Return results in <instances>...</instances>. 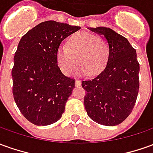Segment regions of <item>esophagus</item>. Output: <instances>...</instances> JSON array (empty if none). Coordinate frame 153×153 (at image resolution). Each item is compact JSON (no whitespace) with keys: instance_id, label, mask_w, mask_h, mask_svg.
<instances>
[{"instance_id":"1","label":"esophagus","mask_w":153,"mask_h":153,"mask_svg":"<svg viewBox=\"0 0 153 153\" xmlns=\"http://www.w3.org/2000/svg\"><path fill=\"white\" fill-rule=\"evenodd\" d=\"M80 85H81V81H80V80H78V79L75 80V86H77V87H78V86H80Z\"/></svg>"}]
</instances>
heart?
<instances>
[{"mask_svg": "<svg viewBox=\"0 0 153 153\" xmlns=\"http://www.w3.org/2000/svg\"><path fill=\"white\" fill-rule=\"evenodd\" d=\"M108 55L109 46L104 37L88 32H78L69 37L67 47L57 49L56 61L66 76L73 73L77 63L79 65L77 70L79 75L95 74L106 65Z\"/></svg>", "mask_w": 153, "mask_h": 153, "instance_id": "1", "label": "heart"}]
</instances>
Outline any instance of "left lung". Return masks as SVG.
Wrapping results in <instances>:
<instances>
[{
    "mask_svg": "<svg viewBox=\"0 0 153 153\" xmlns=\"http://www.w3.org/2000/svg\"><path fill=\"white\" fill-rule=\"evenodd\" d=\"M87 29L106 39L109 55L102 72L91 79L82 81V87L87 92L84 107L88 116L95 123L115 126L128 117L136 102L139 89L136 50L112 29Z\"/></svg>",
    "mask_w": 153,
    "mask_h": 153,
    "instance_id": "left-lung-1",
    "label": "left lung"
}]
</instances>
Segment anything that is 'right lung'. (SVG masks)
Returning a JSON list of instances; mask_svg holds the SVG:
<instances>
[{
  "instance_id": "obj_1",
  "label": "right lung",
  "mask_w": 153,
  "mask_h": 153,
  "mask_svg": "<svg viewBox=\"0 0 153 153\" xmlns=\"http://www.w3.org/2000/svg\"><path fill=\"white\" fill-rule=\"evenodd\" d=\"M81 27L54 21L41 22L22 36L11 72L13 96L21 114L37 126L60 119L74 80L62 74L56 51L62 40Z\"/></svg>"
}]
</instances>
